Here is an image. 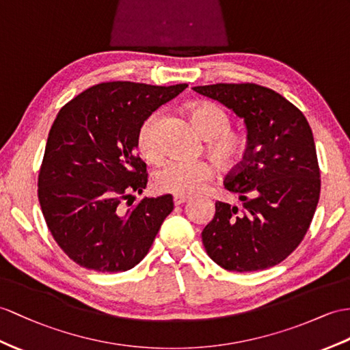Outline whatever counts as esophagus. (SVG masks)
I'll return each mask as SVG.
<instances>
[{"label":"esophagus","mask_w":350,"mask_h":350,"mask_svg":"<svg viewBox=\"0 0 350 350\" xmlns=\"http://www.w3.org/2000/svg\"><path fill=\"white\" fill-rule=\"evenodd\" d=\"M185 202H189V198H187V196H174V203L176 204H183V203H185Z\"/></svg>","instance_id":"esophagus-1"}]
</instances>
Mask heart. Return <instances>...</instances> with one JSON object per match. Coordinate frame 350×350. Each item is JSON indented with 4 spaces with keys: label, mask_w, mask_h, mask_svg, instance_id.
Returning a JSON list of instances; mask_svg holds the SVG:
<instances>
[{
    "label": "heart",
    "mask_w": 350,
    "mask_h": 350,
    "mask_svg": "<svg viewBox=\"0 0 350 350\" xmlns=\"http://www.w3.org/2000/svg\"><path fill=\"white\" fill-rule=\"evenodd\" d=\"M194 129L206 139V150L218 163L234 166L245 157L246 138L230 129L232 118L226 109L208 100H196L187 107ZM159 113L151 114L142 123L138 133V150L141 156L150 163H157L163 156L156 138V126ZM214 166L209 161L169 160L154 175L157 190L172 193L175 196H191L204 189L214 178Z\"/></svg>",
    "instance_id": "1"
}]
</instances>
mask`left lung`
I'll return each mask as SVG.
<instances>
[{"label": "left lung", "instance_id": "obj_1", "mask_svg": "<svg viewBox=\"0 0 350 350\" xmlns=\"http://www.w3.org/2000/svg\"><path fill=\"white\" fill-rule=\"evenodd\" d=\"M193 90L233 109L248 131L243 161L224 181L243 208L215 202V215L202 232L204 250L228 271L273 267L300 245L318 206L321 175L310 126L288 99L255 83Z\"/></svg>", "mask_w": 350, "mask_h": 350}]
</instances>
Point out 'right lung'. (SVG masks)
<instances>
[{
  "label": "right lung",
  "instance_id": "right-lung-1",
  "mask_svg": "<svg viewBox=\"0 0 350 350\" xmlns=\"http://www.w3.org/2000/svg\"><path fill=\"white\" fill-rule=\"evenodd\" d=\"M185 88L99 83L59 111L40 169L38 200L53 239L79 266L117 273L150 251L174 209L172 196L144 198L129 209L123 202L148 183L147 165L135 151L142 123Z\"/></svg>",
  "mask_w": 350,
  "mask_h": 350
}]
</instances>
